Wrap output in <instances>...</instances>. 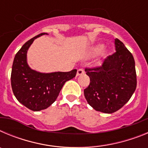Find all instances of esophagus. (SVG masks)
<instances>
[{
  "label": "esophagus",
  "mask_w": 148,
  "mask_h": 148,
  "mask_svg": "<svg viewBox=\"0 0 148 148\" xmlns=\"http://www.w3.org/2000/svg\"><path fill=\"white\" fill-rule=\"evenodd\" d=\"M84 73V70L83 69H78L77 70V75H83Z\"/></svg>",
  "instance_id": "34e87169"
}]
</instances>
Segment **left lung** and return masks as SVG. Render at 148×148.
Segmentation results:
<instances>
[{
  "mask_svg": "<svg viewBox=\"0 0 148 148\" xmlns=\"http://www.w3.org/2000/svg\"><path fill=\"white\" fill-rule=\"evenodd\" d=\"M115 47L116 52L101 66L85 68L90 79L84 90L86 100L95 110L105 113L121 109L130 100L137 84L132 53L118 38L115 39Z\"/></svg>",
  "mask_w": 148,
  "mask_h": 148,
  "instance_id": "left-lung-1",
  "label": "left lung"
}]
</instances>
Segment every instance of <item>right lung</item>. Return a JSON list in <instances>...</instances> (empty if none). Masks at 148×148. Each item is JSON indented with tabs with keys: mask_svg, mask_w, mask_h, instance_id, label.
Listing matches in <instances>:
<instances>
[{
	"mask_svg": "<svg viewBox=\"0 0 148 148\" xmlns=\"http://www.w3.org/2000/svg\"><path fill=\"white\" fill-rule=\"evenodd\" d=\"M29 40L16 53L11 73V85L17 100L28 109L39 111L47 108L58 98L64 83L75 76L77 70L70 72L40 73L31 70L27 63V53L33 40Z\"/></svg>",
	"mask_w": 148,
	"mask_h": 148,
	"instance_id": "add662e5",
	"label": "right lung"
}]
</instances>
